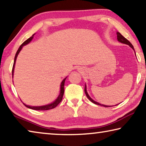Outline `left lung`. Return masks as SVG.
I'll return each mask as SVG.
<instances>
[{
	"instance_id": "left-lung-1",
	"label": "left lung",
	"mask_w": 146,
	"mask_h": 146,
	"mask_svg": "<svg viewBox=\"0 0 146 146\" xmlns=\"http://www.w3.org/2000/svg\"><path fill=\"white\" fill-rule=\"evenodd\" d=\"M117 39H118V41L120 42L121 43L127 44V45H129V46L131 47V48L132 49H134V48H133V45L131 44V43L130 42L127 40V39L125 38L124 37V36H123L122 35H121L120 33H118V32H117ZM134 50H135V49H134ZM84 91H85V93H86V96H87V97L88 98V99L90 100L91 101V102H92L93 103L95 104L100 105V106H104V107H111V106H105V105H103V104L101 105L100 104L98 103V102H95V101H94L93 99H91V97H90V96H89V95L88 94L87 91H86V86H85V88H84Z\"/></svg>"
}]
</instances>
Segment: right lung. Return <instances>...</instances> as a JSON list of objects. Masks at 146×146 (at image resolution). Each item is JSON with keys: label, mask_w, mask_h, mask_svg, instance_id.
Segmentation results:
<instances>
[{"label": "right lung", "mask_w": 146, "mask_h": 146, "mask_svg": "<svg viewBox=\"0 0 146 146\" xmlns=\"http://www.w3.org/2000/svg\"><path fill=\"white\" fill-rule=\"evenodd\" d=\"M33 34V35H32L31 37H29L28 39H27L26 41H24V42L21 44V46L19 47V48L18 50H17V53H16V55L15 56V59H14V63H13V69H12V75L13 76V71H14V68H15V62H16V59L17 56H18V54L19 53L20 51L22 49V48H23V46H25L26 44H28V43L30 42L31 41L32 38H33V36H34ZM66 78H64V80H62V82L61 83V85H60V95H59L58 97L56 98V100L55 101V102H53V103L50 104H48V105H46V106H38V107H35V106H27L26 104L24 105L26 106L27 108H28L29 109H32V110H40V111H45V110H51V109H53L55 108V107H56L58 105V104L60 103L62 100V97H63V95H64V83H65V80H66Z\"/></svg>", "instance_id": "obj_1"}]
</instances>
